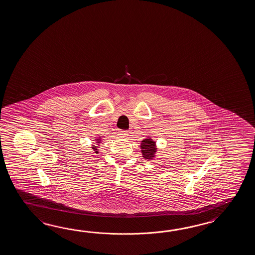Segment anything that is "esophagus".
I'll list each match as a JSON object with an SVG mask.
<instances>
[{
    "mask_svg": "<svg viewBox=\"0 0 255 255\" xmlns=\"http://www.w3.org/2000/svg\"><path fill=\"white\" fill-rule=\"evenodd\" d=\"M119 135L122 136H127L128 135V131L120 130L119 131Z\"/></svg>",
    "mask_w": 255,
    "mask_h": 255,
    "instance_id": "34e87169",
    "label": "esophagus"
}]
</instances>
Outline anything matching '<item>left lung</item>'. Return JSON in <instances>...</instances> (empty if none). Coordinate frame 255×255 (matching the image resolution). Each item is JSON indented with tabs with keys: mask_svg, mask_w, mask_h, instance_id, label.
Returning <instances> with one entry per match:
<instances>
[{
	"mask_svg": "<svg viewBox=\"0 0 255 255\" xmlns=\"http://www.w3.org/2000/svg\"><path fill=\"white\" fill-rule=\"evenodd\" d=\"M140 148H141V153L144 159L153 160V158H155V154L157 152V148H156V142L153 141L150 137H146L143 139L140 144Z\"/></svg>",
	"mask_w": 255,
	"mask_h": 255,
	"instance_id": "8db88e82",
	"label": "left lung"
}]
</instances>
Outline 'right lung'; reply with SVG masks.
I'll list each match as a JSON object with an SVG mask.
<instances>
[{"instance_id":"obj_1","label":"right lung","mask_w":255,"mask_h":255,"mask_svg":"<svg viewBox=\"0 0 255 255\" xmlns=\"http://www.w3.org/2000/svg\"><path fill=\"white\" fill-rule=\"evenodd\" d=\"M101 137H97V138H96V143H97V144H98V145H99V144H100V143H101ZM92 148H93V149H94V150H95V153L96 154H98L99 153V151H98V150H99V149H98V147H97V146H95V145H93V147H92Z\"/></svg>"}]
</instances>
